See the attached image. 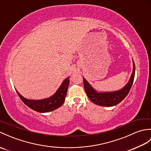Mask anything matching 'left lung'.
I'll use <instances>...</instances> for the list:
<instances>
[{
    "label": "left lung",
    "mask_w": 151,
    "mask_h": 151,
    "mask_svg": "<svg viewBox=\"0 0 151 151\" xmlns=\"http://www.w3.org/2000/svg\"><path fill=\"white\" fill-rule=\"evenodd\" d=\"M134 76H135V64L133 60V70L130 78L125 86L115 91L98 92L89 84L86 80L83 78L84 87L87 96L94 104L102 106H114L118 104L127 97L132 87Z\"/></svg>",
    "instance_id": "8db88e82"
}]
</instances>
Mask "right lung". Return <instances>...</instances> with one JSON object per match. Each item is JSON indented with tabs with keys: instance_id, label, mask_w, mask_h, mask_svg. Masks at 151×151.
Segmentation results:
<instances>
[{
	"instance_id": "add662e5",
	"label": "right lung",
	"mask_w": 151,
	"mask_h": 151,
	"mask_svg": "<svg viewBox=\"0 0 151 151\" xmlns=\"http://www.w3.org/2000/svg\"><path fill=\"white\" fill-rule=\"evenodd\" d=\"M69 77L64 80L55 93L51 97L41 99V100H32V99H26L22 97L16 89L15 90L22 101L27 106L40 113H46V112L56 110L63 104L69 84Z\"/></svg>"
}]
</instances>
